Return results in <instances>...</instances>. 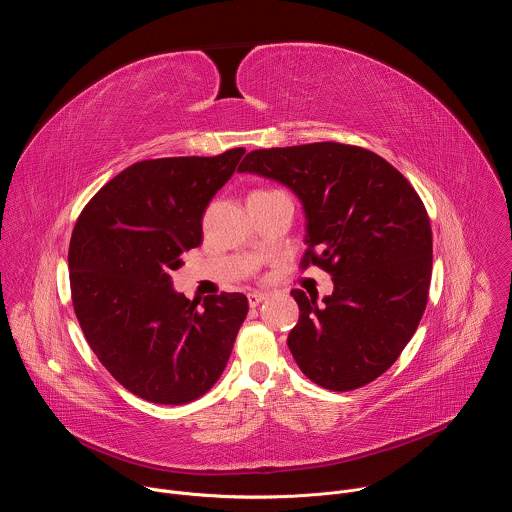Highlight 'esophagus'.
<instances>
[{
    "label": "esophagus",
    "mask_w": 512,
    "mask_h": 512,
    "mask_svg": "<svg viewBox=\"0 0 512 512\" xmlns=\"http://www.w3.org/2000/svg\"><path fill=\"white\" fill-rule=\"evenodd\" d=\"M247 298H249V306L255 308V306H259L261 302L267 300V294H263V291H251V294H249Z\"/></svg>",
    "instance_id": "34e87169"
}]
</instances>
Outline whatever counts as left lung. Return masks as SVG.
<instances>
[{"instance_id": "obj_1", "label": "left lung", "mask_w": 512, "mask_h": 512, "mask_svg": "<svg viewBox=\"0 0 512 512\" xmlns=\"http://www.w3.org/2000/svg\"><path fill=\"white\" fill-rule=\"evenodd\" d=\"M237 172L294 192L306 216L302 265H320L334 291L291 289L300 320L287 346L302 373L330 391H352L399 358L425 312L431 227L407 178L375 152L336 141L255 150Z\"/></svg>"}]
</instances>
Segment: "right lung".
Listing matches in <instances>:
<instances>
[{
  "label": "right lung",
  "instance_id": "obj_1",
  "mask_svg": "<svg viewBox=\"0 0 512 512\" xmlns=\"http://www.w3.org/2000/svg\"><path fill=\"white\" fill-rule=\"evenodd\" d=\"M243 154L137 162L91 198L72 231L70 291L85 338L113 379L150 403L202 397L247 318V296L190 302L170 277L202 243V214Z\"/></svg>",
  "mask_w": 512,
  "mask_h": 512
}]
</instances>
